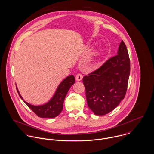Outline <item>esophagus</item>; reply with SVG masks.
I'll use <instances>...</instances> for the list:
<instances>
[{"label": "esophagus", "mask_w": 154, "mask_h": 154, "mask_svg": "<svg viewBox=\"0 0 154 154\" xmlns=\"http://www.w3.org/2000/svg\"><path fill=\"white\" fill-rule=\"evenodd\" d=\"M82 75L81 74V73H78L76 75V77H75V79L77 81H80L82 79Z\"/></svg>", "instance_id": "obj_1"}]
</instances>
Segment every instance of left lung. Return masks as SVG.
<instances>
[{
    "label": "left lung",
    "instance_id": "obj_1",
    "mask_svg": "<svg viewBox=\"0 0 154 154\" xmlns=\"http://www.w3.org/2000/svg\"><path fill=\"white\" fill-rule=\"evenodd\" d=\"M130 75V59L122 40L117 54L83 78L88 107L98 116L116 109L125 97Z\"/></svg>",
    "mask_w": 154,
    "mask_h": 154
}]
</instances>
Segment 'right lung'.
Here are the masks:
<instances>
[{"label": "right lung", "instance_id": "add662e5", "mask_svg": "<svg viewBox=\"0 0 154 154\" xmlns=\"http://www.w3.org/2000/svg\"><path fill=\"white\" fill-rule=\"evenodd\" d=\"M75 82V79L73 75L66 77L59 85L52 98L47 103L40 106H34L26 102L21 95L17 86L16 88L20 98L28 107L38 117L42 118H54L62 112L66 94Z\"/></svg>", "mask_w": 154, "mask_h": 154}]
</instances>
